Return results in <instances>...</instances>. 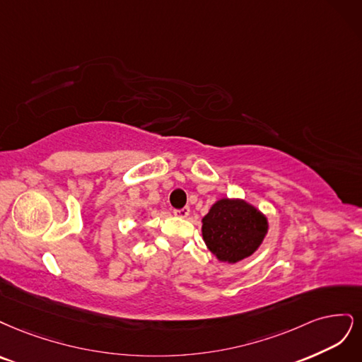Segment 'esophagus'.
<instances>
[{
  "instance_id": "obj_1",
  "label": "esophagus",
  "mask_w": 362,
  "mask_h": 362,
  "mask_svg": "<svg viewBox=\"0 0 362 362\" xmlns=\"http://www.w3.org/2000/svg\"><path fill=\"white\" fill-rule=\"evenodd\" d=\"M173 214L176 215V216H180V218H186V216L189 215V207L185 206V207H182V209H174Z\"/></svg>"
}]
</instances>
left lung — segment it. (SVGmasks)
Masks as SVG:
<instances>
[{"mask_svg": "<svg viewBox=\"0 0 362 362\" xmlns=\"http://www.w3.org/2000/svg\"><path fill=\"white\" fill-rule=\"evenodd\" d=\"M202 230L207 248L221 262L236 263L260 247L267 221L251 204L223 198L203 218Z\"/></svg>", "mask_w": 362, "mask_h": 362, "instance_id": "8db88e82", "label": "left lung"}]
</instances>
